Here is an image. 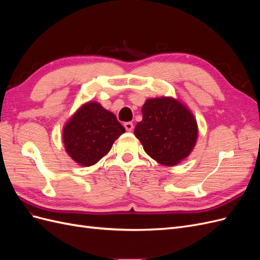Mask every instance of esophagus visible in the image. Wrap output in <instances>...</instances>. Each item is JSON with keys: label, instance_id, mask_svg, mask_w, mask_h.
<instances>
[{"label": "esophagus", "instance_id": "obj_1", "mask_svg": "<svg viewBox=\"0 0 260 260\" xmlns=\"http://www.w3.org/2000/svg\"><path fill=\"white\" fill-rule=\"evenodd\" d=\"M123 127L128 132H130V131L133 130V123L132 122H124L123 123Z\"/></svg>", "mask_w": 260, "mask_h": 260}]
</instances>
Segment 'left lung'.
<instances>
[{
    "label": "left lung",
    "instance_id": "1",
    "mask_svg": "<svg viewBox=\"0 0 260 260\" xmlns=\"http://www.w3.org/2000/svg\"><path fill=\"white\" fill-rule=\"evenodd\" d=\"M142 120L135 136L145 153L164 166H176L192 153L199 138V125L191 109L172 96L147 99Z\"/></svg>",
    "mask_w": 260,
    "mask_h": 260
}]
</instances>
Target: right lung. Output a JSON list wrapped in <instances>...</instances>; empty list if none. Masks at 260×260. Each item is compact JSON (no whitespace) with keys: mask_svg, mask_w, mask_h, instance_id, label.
<instances>
[{"mask_svg":"<svg viewBox=\"0 0 260 260\" xmlns=\"http://www.w3.org/2000/svg\"><path fill=\"white\" fill-rule=\"evenodd\" d=\"M124 132L115 114L95 101L82 104L62 127V143L75 162L90 167L105 157Z\"/></svg>","mask_w":260,"mask_h":260,"instance_id":"obj_1","label":"right lung"}]
</instances>
